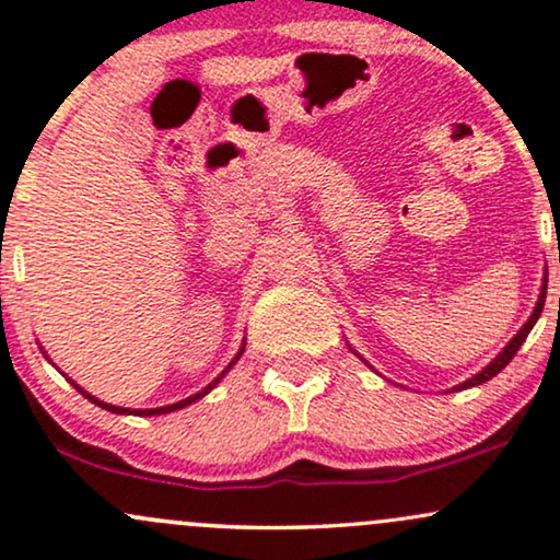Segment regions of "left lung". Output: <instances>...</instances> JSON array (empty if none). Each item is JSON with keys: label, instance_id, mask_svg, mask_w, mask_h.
Returning a JSON list of instances; mask_svg holds the SVG:
<instances>
[{"label": "left lung", "instance_id": "1", "mask_svg": "<svg viewBox=\"0 0 560 560\" xmlns=\"http://www.w3.org/2000/svg\"><path fill=\"white\" fill-rule=\"evenodd\" d=\"M546 288H548V275H546V278H542L540 298H538V303H535V308H533V313H530V318L525 320V326L520 328V331H517L515 336H512V339L508 341V347H504V349L500 351V354H497V357L492 359V362H489V364L485 366V370L477 372V374H474V377H469L466 382H462V385H456L454 389L477 387V385H481V382L492 380L494 374H500V372L504 370V366H508V364L512 362V357H515V354H517V349L523 347V341L527 339V334H530V331H533V326L538 324V318H540V313H542V305H546ZM349 349H351V347H349ZM351 351H354V349H351ZM354 354H357V351H354ZM357 357H359V354H357ZM359 359H362V357H359ZM362 362L366 364V359H362Z\"/></svg>", "mask_w": 560, "mask_h": 560}]
</instances>
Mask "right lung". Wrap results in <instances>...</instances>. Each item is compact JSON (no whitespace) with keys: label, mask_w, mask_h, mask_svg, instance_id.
Returning <instances> with one entry per match:
<instances>
[{"label":"right lung","mask_w":560,"mask_h":560,"mask_svg":"<svg viewBox=\"0 0 560 560\" xmlns=\"http://www.w3.org/2000/svg\"><path fill=\"white\" fill-rule=\"evenodd\" d=\"M244 347H247V343H244V341H242V347H240V351H236V357L232 359V362H229V366H226V370H224V372H221L217 380H213V382H209V385H206V387L201 389V393L190 395V397H186V400H178V402H173V405H163V408H148V410H132V408H119V405H109V402L98 400V397H94V395H91V393H86V389H83V387H79V385H75V382H73L71 377H68V382H71V385H73L75 389H79V393H81L83 397H86V400H91V402H94V405H98V408H104V410H109V412H117V416H165V412H173V410H183V408H186V405H190V402H196V400H201V397H206V395H209V393H211V389H213V387H217L221 380H224V374H226L229 370H232V366H234L236 362H240V357L244 354ZM43 354H45V351H43ZM45 357H48V354H45ZM48 362H50V359H48Z\"/></svg>","instance_id":"obj_1"}]
</instances>
